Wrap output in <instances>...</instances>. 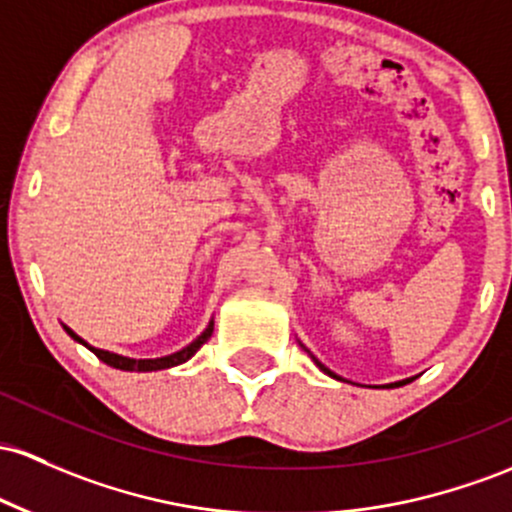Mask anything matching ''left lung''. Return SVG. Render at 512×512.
I'll return each mask as SVG.
<instances>
[{"label": "left lung", "instance_id": "obj_1", "mask_svg": "<svg viewBox=\"0 0 512 512\" xmlns=\"http://www.w3.org/2000/svg\"><path fill=\"white\" fill-rule=\"evenodd\" d=\"M311 359H313V362H316V367L320 369V372H323V374H328V376H333V379H340V381H342V376H338V374H335V372H330V369H328V367H325V364H320L316 357H313V355H311ZM408 381H411V379H403V381H393V384H386V386H384V389H396V386H403V384H408Z\"/></svg>", "mask_w": 512, "mask_h": 512}]
</instances>
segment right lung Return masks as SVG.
Here are the masks:
<instances>
[{
  "label": "right lung",
  "instance_id": "add662e5",
  "mask_svg": "<svg viewBox=\"0 0 512 512\" xmlns=\"http://www.w3.org/2000/svg\"><path fill=\"white\" fill-rule=\"evenodd\" d=\"M63 328H65V333L70 335L72 340L80 342V345L87 347L89 352H94V355H97L104 364H109V367L121 369V372H160V369H170V367H177V364H184V362H187V359H192L196 355V350H199V347L211 338L213 318L209 320V325H206V328H204V333H201L196 340L189 342L187 347H182V350L172 352V355L153 357V359H133V357H126V355H116V352H109V350H99V347L89 345L87 340H82L80 335H77L72 328H67L65 323H63Z\"/></svg>",
  "mask_w": 512,
  "mask_h": 512
}]
</instances>
